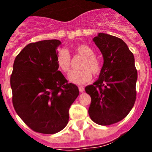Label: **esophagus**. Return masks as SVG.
I'll return each mask as SVG.
<instances>
[{"mask_svg":"<svg viewBox=\"0 0 152 152\" xmlns=\"http://www.w3.org/2000/svg\"><path fill=\"white\" fill-rule=\"evenodd\" d=\"M78 89H79V91H80V93H83V92H84V87H81V86L78 87Z\"/></svg>","mask_w":152,"mask_h":152,"instance_id":"34e87169","label":"esophagus"}]
</instances>
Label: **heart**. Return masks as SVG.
<instances>
[{
    "label": "heart",
    "mask_w": 152,
    "mask_h": 152,
    "mask_svg": "<svg viewBox=\"0 0 152 152\" xmlns=\"http://www.w3.org/2000/svg\"><path fill=\"white\" fill-rule=\"evenodd\" d=\"M75 52L79 56L84 57L80 65L79 71L71 72L68 75V80L76 84H84L91 80V73L94 76H97L102 69L101 62L94 56V51L89 45L80 44L75 48ZM71 57L68 51L61 49L58 51L56 58L58 66L63 72H69Z\"/></svg>",
    "instance_id": "heart-1"
}]
</instances>
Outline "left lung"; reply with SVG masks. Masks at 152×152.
I'll return each mask as SVG.
<instances>
[{"label":"left lung","instance_id":"left-lung-1","mask_svg":"<svg viewBox=\"0 0 152 152\" xmlns=\"http://www.w3.org/2000/svg\"><path fill=\"white\" fill-rule=\"evenodd\" d=\"M93 41L103 64L99 78L85 88L91 97L88 113L96 124L109 126L124 119L133 107L138 74L133 54L123 39L100 33Z\"/></svg>","mask_w":152,"mask_h":152}]
</instances>
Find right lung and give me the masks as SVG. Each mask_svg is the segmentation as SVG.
<instances>
[{
    "label": "right lung",
    "instance_id": "1",
    "mask_svg": "<svg viewBox=\"0 0 152 152\" xmlns=\"http://www.w3.org/2000/svg\"><path fill=\"white\" fill-rule=\"evenodd\" d=\"M61 42L42 40L24 47L14 60L10 76L13 104L17 115L33 131L57 133L67 126L69 108L79 94L58 71Z\"/></svg>",
    "mask_w": 152,
    "mask_h": 152
}]
</instances>
